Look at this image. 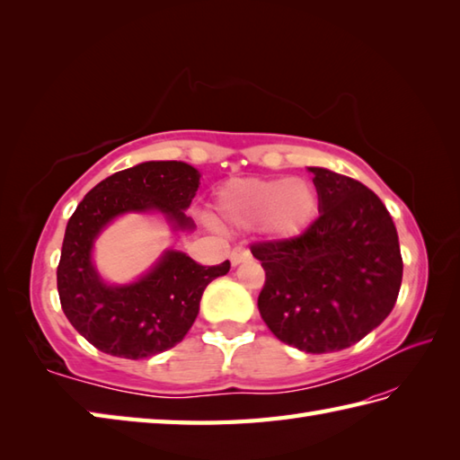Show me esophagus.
I'll use <instances>...</instances> for the list:
<instances>
[{"mask_svg":"<svg viewBox=\"0 0 460 460\" xmlns=\"http://www.w3.org/2000/svg\"><path fill=\"white\" fill-rule=\"evenodd\" d=\"M251 259V251L247 247H235L231 251V262L233 265H241V262H245Z\"/></svg>","mask_w":460,"mask_h":460,"instance_id":"1","label":"esophagus"}]
</instances>
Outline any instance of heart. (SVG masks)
Returning <instances> with one entry per match:
<instances>
[{
    "mask_svg": "<svg viewBox=\"0 0 460 460\" xmlns=\"http://www.w3.org/2000/svg\"><path fill=\"white\" fill-rule=\"evenodd\" d=\"M225 221L251 227L262 223L270 237L300 235L318 213V191L302 178H252L231 181L219 195Z\"/></svg>",
    "mask_w": 460,
    "mask_h": 460,
    "instance_id": "obj_1",
    "label": "heart"
}]
</instances>
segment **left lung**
<instances>
[{
    "label": "left lung",
    "mask_w": 460,
    "mask_h": 460,
    "mask_svg": "<svg viewBox=\"0 0 460 460\" xmlns=\"http://www.w3.org/2000/svg\"><path fill=\"white\" fill-rule=\"evenodd\" d=\"M314 173L320 215L292 239L252 243L265 269L259 312L280 341L308 354L354 346L394 310L403 259L392 215L364 183Z\"/></svg>",
    "instance_id": "obj_1"
}]
</instances>
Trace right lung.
Instances as JSON below:
<instances>
[{
  "label": "right lung",
  "instance_id": "right-lung-1",
  "mask_svg": "<svg viewBox=\"0 0 460 460\" xmlns=\"http://www.w3.org/2000/svg\"><path fill=\"white\" fill-rule=\"evenodd\" d=\"M199 173L183 162H144L112 173L84 195L66 223L57 290L68 322L104 354L140 359L183 340L199 312L205 287L227 275L231 262L203 267L188 255L168 251L134 285L106 287L91 262L93 241L116 215L158 209L180 229Z\"/></svg>",
  "mask_w": 460,
  "mask_h": 460
}]
</instances>
